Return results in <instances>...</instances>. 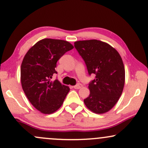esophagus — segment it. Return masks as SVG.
Returning <instances> with one entry per match:
<instances>
[{
  "label": "esophagus",
  "instance_id": "obj_1",
  "mask_svg": "<svg viewBox=\"0 0 148 148\" xmlns=\"http://www.w3.org/2000/svg\"><path fill=\"white\" fill-rule=\"evenodd\" d=\"M81 87H82V85L81 84H77V85H75L73 86V88L75 89H79Z\"/></svg>",
  "mask_w": 148,
  "mask_h": 148
}]
</instances>
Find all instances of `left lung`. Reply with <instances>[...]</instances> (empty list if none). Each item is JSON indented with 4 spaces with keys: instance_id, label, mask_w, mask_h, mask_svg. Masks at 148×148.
<instances>
[{
    "instance_id": "1",
    "label": "left lung",
    "mask_w": 148,
    "mask_h": 148,
    "mask_svg": "<svg viewBox=\"0 0 148 148\" xmlns=\"http://www.w3.org/2000/svg\"><path fill=\"white\" fill-rule=\"evenodd\" d=\"M74 47L85 62L89 75L95 74L88 84L90 95L84 103L93 112H107L116 105L124 89L122 59L114 48L100 40H79Z\"/></svg>"
}]
</instances>
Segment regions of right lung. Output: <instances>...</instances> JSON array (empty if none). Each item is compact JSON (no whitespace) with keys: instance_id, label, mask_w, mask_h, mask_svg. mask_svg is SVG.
<instances>
[{"instance_id":"add662e5","label":"right lung","mask_w":148,"mask_h":148,"mask_svg":"<svg viewBox=\"0 0 148 148\" xmlns=\"http://www.w3.org/2000/svg\"><path fill=\"white\" fill-rule=\"evenodd\" d=\"M74 48L68 41L44 38L28 50L21 65V83L26 96L36 109L43 114H52L62 105L69 88L58 79L57 62Z\"/></svg>"}]
</instances>
